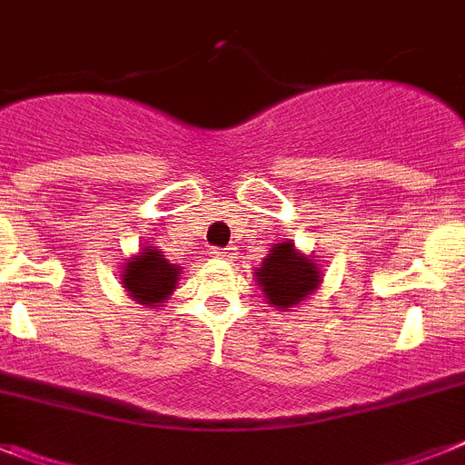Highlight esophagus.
Listing matches in <instances>:
<instances>
[{"instance_id":"obj_1","label":"esophagus","mask_w":465,"mask_h":465,"mask_svg":"<svg viewBox=\"0 0 465 465\" xmlns=\"http://www.w3.org/2000/svg\"><path fill=\"white\" fill-rule=\"evenodd\" d=\"M213 257H220V260H226V257H232V248H213L210 252Z\"/></svg>"}]
</instances>
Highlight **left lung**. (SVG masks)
I'll list each match as a JSON object with an SVG mask.
<instances>
[{"label":"left lung","mask_w":465,"mask_h":465,"mask_svg":"<svg viewBox=\"0 0 465 465\" xmlns=\"http://www.w3.org/2000/svg\"><path fill=\"white\" fill-rule=\"evenodd\" d=\"M255 279L262 286L264 298L272 305L286 310L300 305L312 291H317L322 272L312 257L295 252L291 243L274 245V251L264 257L262 267L255 272Z\"/></svg>","instance_id":"8db88e82"}]
</instances>
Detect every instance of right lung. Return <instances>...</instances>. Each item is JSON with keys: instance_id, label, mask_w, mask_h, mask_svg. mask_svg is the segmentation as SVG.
<instances>
[{"instance_id": "right-lung-1", "label": "right lung", "mask_w": 465, "mask_h": 465, "mask_svg": "<svg viewBox=\"0 0 465 465\" xmlns=\"http://www.w3.org/2000/svg\"><path fill=\"white\" fill-rule=\"evenodd\" d=\"M177 276L179 269L174 264L167 262L153 248H146V252L124 264L123 283L132 298L139 300L142 305L158 307L174 291Z\"/></svg>"}]
</instances>
